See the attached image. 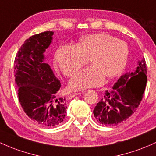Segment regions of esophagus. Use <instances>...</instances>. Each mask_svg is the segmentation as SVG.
Here are the masks:
<instances>
[{
  "instance_id": "34e87169",
  "label": "esophagus",
  "mask_w": 156,
  "mask_h": 156,
  "mask_svg": "<svg viewBox=\"0 0 156 156\" xmlns=\"http://www.w3.org/2000/svg\"><path fill=\"white\" fill-rule=\"evenodd\" d=\"M79 92H73V93H72V94H70L69 95V96L68 97V98L69 99H71V98H74L75 96H76V95H79Z\"/></svg>"
}]
</instances>
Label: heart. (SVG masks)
Masks as SVG:
<instances>
[{
    "mask_svg": "<svg viewBox=\"0 0 156 156\" xmlns=\"http://www.w3.org/2000/svg\"><path fill=\"white\" fill-rule=\"evenodd\" d=\"M129 48L124 41L104 33L82 37L76 45L64 44L58 49L55 60L64 75L72 76L88 62L92 66L77 73L69 83L72 90L99 86L107 78L123 73L127 63Z\"/></svg>",
    "mask_w": 156,
    "mask_h": 156,
    "instance_id": "heart-1",
    "label": "heart"
}]
</instances>
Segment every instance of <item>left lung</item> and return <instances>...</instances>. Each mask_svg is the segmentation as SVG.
I'll return each instance as SVG.
<instances>
[{
	"mask_svg": "<svg viewBox=\"0 0 156 156\" xmlns=\"http://www.w3.org/2000/svg\"><path fill=\"white\" fill-rule=\"evenodd\" d=\"M147 65L144 58L138 61L134 72L121 75L112 90L104 93L93 114L99 124L118 125L134 113L141 103L146 87Z\"/></svg>",
	"mask_w": 156,
	"mask_h": 156,
	"instance_id": "1",
	"label": "left lung"
}]
</instances>
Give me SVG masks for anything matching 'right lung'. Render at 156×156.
Segmentation results:
<instances>
[{"label":"right lung","mask_w":156,"mask_h":156,"mask_svg":"<svg viewBox=\"0 0 156 156\" xmlns=\"http://www.w3.org/2000/svg\"><path fill=\"white\" fill-rule=\"evenodd\" d=\"M53 35L47 31L27 39L17 53L14 65L20 105L32 121L45 127L61 124L67 108L65 98L58 97L61 82L50 66L44 62V53Z\"/></svg>","instance_id":"1"}]
</instances>
